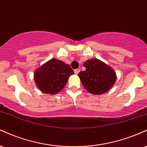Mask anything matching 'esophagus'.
<instances>
[{
    "label": "esophagus",
    "mask_w": 147,
    "mask_h": 147,
    "mask_svg": "<svg viewBox=\"0 0 147 147\" xmlns=\"http://www.w3.org/2000/svg\"><path fill=\"white\" fill-rule=\"evenodd\" d=\"M80 72V69H76L74 70V73H75V74H78Z\"/></svg>",
    "instance_id": "34e87169"
}]
</instances>
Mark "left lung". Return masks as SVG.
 <instances>
[{"instance_id":"obj_1","label":"left lung","mask_w":147,"mask_h":147,"mask_svg":"<svg viewBox=\"0 0 147 147\" xmlns=\"http://www.w3.org/2000/svg\"><path fill=\"white\" fill-rule=\"evenodd\" d=\"M85 71L78 75L87 91L94 95L105 94L116 81L115 71L100 60L90 59L84 63Z\"/></svg>"}]
</instances>
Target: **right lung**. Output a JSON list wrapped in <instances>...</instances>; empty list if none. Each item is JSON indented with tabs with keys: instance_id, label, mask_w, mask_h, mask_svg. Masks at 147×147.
Listing matches in <instances>:
<instances>
[{
	"instance_id": "add662e5",
	"label": "right lung",
	"mask_w": 147,
	"mask_h": 147,
	"mask_svg": "<svg viewBox=\"0 0 147 147\" xmlns=\"http://www.w3.org/2000/svg\"><path fill=\"white\" fill-rule=\"evenodd\" d=\"M74 71L67 64L52 58L34 72V81L42 92L48 94H58L66 84Z\"/></svg>"
}]
</instances>
